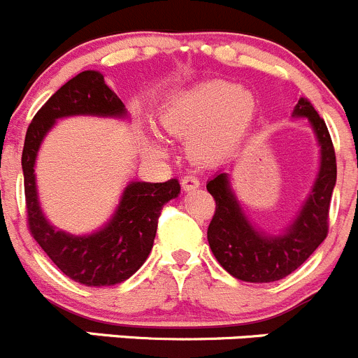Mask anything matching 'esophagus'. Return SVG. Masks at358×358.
<instances>
[{"label": "esophagus", "instance_id": "obj_1", "mask_svg": "<svg viewBox=\"0 0 358 358\" xmlns=\"http://www.w3.org/2000/svg\"><path fill=\"white\" fill-rule=\"evenodd\" d=\"M198 186H200V179H198L193 172H189V174H186L182 178V187L186 191L194 189V187H198Z\"/></svg>", "mask_w": 358, "mask_h": 358}]
</instances>
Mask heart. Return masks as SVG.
Listing matches in <instances>:
<instances>
[{
	"label": "heart",
	"instance_id": "obj_1",
	"mask_svg": "<svg viewBox=\"0 0 358 358\" xmlns=\"http://www.w3.org/2000/svg\"><path fill=\"white\" fill-rule=\"evenodd\" d=\"M256 97L250 90L229 81L212 80L176 92L162 108L165 129L179 136H191V153L214 160L228 153L247 132L256 116ZM155 150L164 151L165 141L155 136Z\"/></svg>",
	"mask_w": 358,
	"mask_h": 358
}]
</instances>
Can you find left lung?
<instances>
[{"mask_svg": "<svg viewBox=\"0 0 358 358\" xmlns=\"http://www.w3.org/2000/svg\"><path fill=\"white\" fill-rule=\"evenodd\" d=\"M292 118H308L320 146V167L298 215L280 233H266L247 217L226 172L207 182L215 212L207 240L217 263L235 278L252 284L282 280L315 252L327 236L329 205L336 186V155L327 125L308 99L301 97Z\"/></svg>", "mask_w": 358, "mask_h": 358, "instance_id": "left-lung-1", "label": "left lung"}]
</instances>
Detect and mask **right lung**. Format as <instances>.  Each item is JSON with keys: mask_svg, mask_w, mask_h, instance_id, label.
<instances>
[{"mask_svg": "<svg viewBox=\"0 0 358 358\" xmlns=\"http://www.w3.org/2000/svg\"><path fill=\"white\" fill-rule=\"evenodd\" d=\"M67 116L129 118V113L122 99L106 85L104 76L90 69L62 85L34 115L22 151L24 191L31 235L71 280L87 287L122 284L150 256L160 212L167 201L179 196V180H132L125 186L118 207L102 228L88 235H73L57 229L41 210L34 165L47 134L54 129L57 120Z\"/></svg>", "mask_w": 358, "mask_h": 358, "instance_id": "add662e5", "label": "right lung"}]
</instances>
